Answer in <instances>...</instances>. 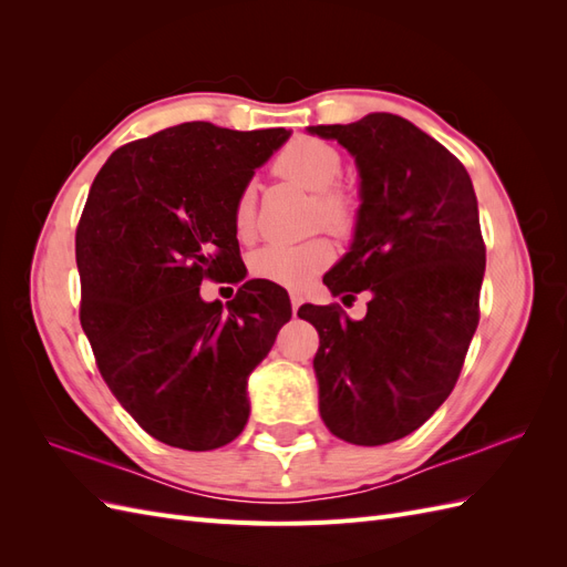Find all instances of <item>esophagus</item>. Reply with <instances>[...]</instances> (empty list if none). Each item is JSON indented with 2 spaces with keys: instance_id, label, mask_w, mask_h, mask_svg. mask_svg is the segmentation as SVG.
<instances>
[{
  "instance_id": "esophagus-1",
  "label": "esophagus",
  "mask_w": 567,
  "mask_h": 567,
  "mask_svg": "<svg viewBox=\"0 0 567 567\" xmlns=\"http://www.w3.org/2000/svg\"><path fill=\"white\" fill-rule=\"evenodd\" d=\"M302 305V298H300V293H290V307H293V315L298 312V307Z\"/></svg>"
}]
</instances>
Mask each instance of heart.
Wrapping results in <instances>:
<instances>
[{"label":"heart","mask_w":567,"mask_h":567,"mask_svg":"<svg viewBox=\"0 0 567 567\" xmlns=\"http://www.w3.org/2000/svg\"><path fill=\"white\" fill-rule=\"evenodd\" d=\"M274 173L315 194V219L333 234L352 231L357 221V196L346 186L336 184L342 175L340 151L315 140V136H293L274 158ZM231 225L241 241L255 236V196L244 188L234 203ZM333 246L329 238L317 236L307 241H274L250 257V271L257 279L286 288H302L321 269L333 262Z\"/></svg>","instance_id":"heart-1"}]
</instances>
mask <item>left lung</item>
<instances>
[{"mask_svg": "<svg viewBox=\"0 0 567 567\" xmlns=\"http://www.w3.org/2000/svg\"><path fill=\"white\" fill-rule=\"evenodd\" d=\"M312 134L346 146L362 177L350 252L326 274L333 296L369 290L367 317L305 305L319 350V414L329 431L375 447L414 433L450 398L480 321L485 241L461 161L392 113Z\"/></svg>", "mask_w": 567, "mask_h": 567, "instance_id": "8db88e82", "label": "left lung"}]
</instances>
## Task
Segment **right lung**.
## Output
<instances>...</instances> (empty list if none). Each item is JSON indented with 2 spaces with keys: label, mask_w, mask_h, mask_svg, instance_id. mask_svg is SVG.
<instances>
[{
  "label": "right lung",
  "mask_w": 567,
  "mask_h": 567,
  "mask_svg": "<svg viewBox=\"0 0 567 567\" xmlns=\"http://www.w3.org/2000/svg\"><path fill=\"white\" fill-rule=\"evenodd\" d=\"M288 134L167 127L120 146L84 203L82 329L115 400L169 447L208 452L241 435L248 375L290 319L271 281H246L227 307L198 288L244 279L234 203Z\"/></svg>",
  "instance_id": "obj_1"
}]
</instances>
